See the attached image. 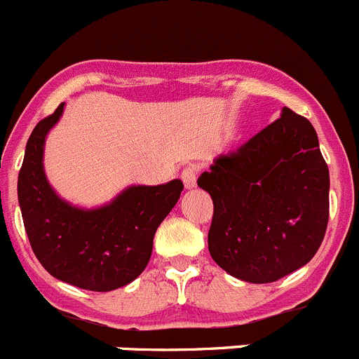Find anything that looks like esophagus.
<instances>
[{"instance_id":"esophagus-1","label":"esophagus","mask_w":359,"mask_h":359,"mask_svg":"<svg viewBox=\"0 0 359 359\" xmlns=\"http://www.w3.org/2000/svg\"><path fill=\"white\" fill-rule=\"evenodd\" d=\"M196 177H198V173H196L195 166H186L180 173V179H182L186 189H193L196 186Z\"/></svg>"}]
</instances>
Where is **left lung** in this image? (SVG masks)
I'll return each mask as SVG.
<instances>
[{
	"label": "left lung",
	"instance_id": "obj_1",
	"mask_svg": "<svg viewBox=\"0 0 359 359\" xmlns=\"http://www.w3.org/2000/svg\"><path fill=\"white\" fill-rule=\"evenodd\" d=\"M198 186L214 203V262L250 283H271L310 262L330 217V170L310 120L283 108L278 120L226 156Z\"/></svg>",
	"mask_w": 359,
	"mask_h": 359
}]
</instances>
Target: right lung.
<instances>
[{
  "instance_id": "add662e5",
  "label": "right lung",
  "mask_w": 359,
  "mask_h": 359,
  "mask_svg": "<svg viewBox=\"0 0 359 359\" xmlns=\"http://www.w3.org/2000/svg\"><path fill=\"white\" fill-rule=\"evenodd\" d=\"M63 102L40 120L26 143L18 196L29 244L51 276L74 287L108 292L138 278L152 255L154 233L180 198V180L133 186L109 205L83 210L49 186L42 166L46 134L60 120Z\"/></svg>"
}]
</instances>
